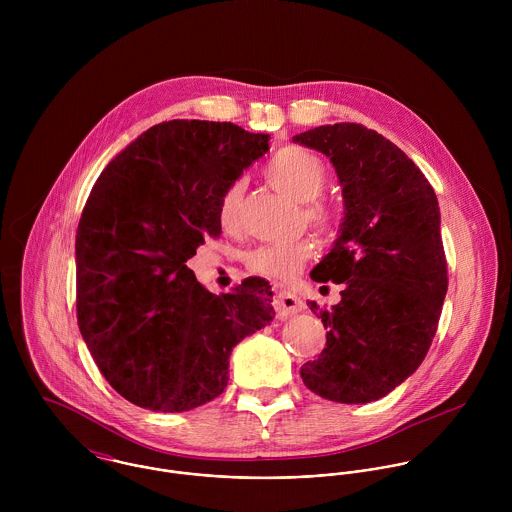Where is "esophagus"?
Returning a JSON list of instances; mask_svg holds the SVG:
<instances>
[{
  "instance_id": "34e87169",
  "label": "esophagus",
  "mask_w": 512,
  "mask_h": 512,
  "mask_svg": "<svg viewBox=\"0 0 512 512\" xmlns=\"http://www.w3.org/2000/svg\"><path fill=\"white\" fill-rule=\"evenodd\" d=\"M276 309L280 315H293L303 309V301L295 293L282 290L276 293Z\"/></svg>"
}]
</instances>
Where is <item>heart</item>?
I'll list each match as a JSON object with an SVG mask.
<instances>
[{"instance_id": "b5f03b06", "label": "heart", "mask_w": 512, "mask_h": 512, "mask_svg": "<svg viewBox=\"0 0 512 512\" xmlns=\"http://www.w3.org/2000/svg\"><path fill=\"white\" fill-rule=\"evenodd\" d=\"M266 179L272 187L290 195L293 201L303 203V219L317 234L325 238L337 234L341 222L339 215L329 205L317 201L327 185V167L315 153L301 147L280 149L266 167ZM242 193L244 185L242 181H236L222 195L219 219L226 230L238 226ZM311 256L313 244L307 238L284 244H266L248 256V268L262 278L288 282L301 272Z\"/></svg>"}]
</instances>
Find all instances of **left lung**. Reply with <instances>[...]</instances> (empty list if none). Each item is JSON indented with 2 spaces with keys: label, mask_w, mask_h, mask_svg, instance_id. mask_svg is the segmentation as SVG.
<instances>
[{
  "label": "left lung",
  "mask_w": 512,
  "mask_h": 512,
  "mask_svg": "<svg viewBox=\"0 0 512 512\" xmlns=\"http://www.w3.org/2000/svg\"><path fill=\"white\" fill-rule=\"evenodd\" d=\"M293 142L331 159L345 201L339 238L311 272L343 284L341 301H307L327 343L299 372L325 400L374 402L416 372L438 331L447 293L438 197L400 147L363 124L319 126Z\"/></svg>",
  "instance_id": "8db88e82"
}]
</instances>
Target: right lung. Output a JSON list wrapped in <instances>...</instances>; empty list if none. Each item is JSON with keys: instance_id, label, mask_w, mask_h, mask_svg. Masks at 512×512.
Here are the masks:
<instances>
[{"instance_id": "obj_1", "label": "right lung", "mask_w": 512, "mask_h": 512, "mask_svg": "<svg viewBox=\"0 0 512 512\" xmlns=\"http://www.w3.org/2000/svg\"><path fill=\"white\" fill-rule=\"evenodd\" d=\"M268 134L171 120L118 153L76 230V317L110 386L153 412H187L228 384L232 349L274 319L272 288L205 290L187 260L220 234L224 191L268 151Z\"/></svg>"}]
</instances>
